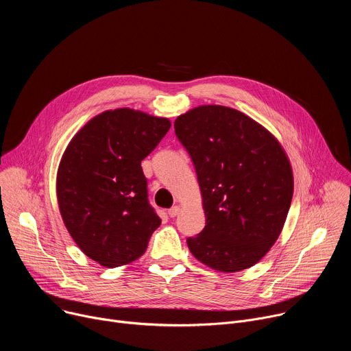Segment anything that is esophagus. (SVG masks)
<instances>
[{
  "label": "esophagus",
  "instance_id": "obj_1",
  "mask_svg": "<svg viewBox=\"0 0 351 351\" xmlns=\"http://www.w3.org/2000/svg\"><path fill=\"white\" fill-rule=\"evenodd\" d=\"M179 213H180V207H179V206H175V207H172V208L168 211V214H169L171 218H175L176 215H179Z\"/></svg>",
  "mask_w": 351,
  "mask_h": 351
}]
</instances>
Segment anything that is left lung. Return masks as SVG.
Wrapping results in <instances>:
<instances>
[{
    "instance_id": "1",
    "label": "left lung",
    "mask_w": 351,
    "mask_h": 351,
    "mask_svg": "<svg viewBox=\"0 0 351 351\" xmlns=\"http://www.w3.org/2000/svg\"><path fill=\"white\" fill-rule=\"evenodd\" d=\"M203 195L206 226L187 237L191 254L221 272L257 264L279 237L293 173L278 140L240 111L197 107L175 121Z\"/></svg>"
}]
</instances>
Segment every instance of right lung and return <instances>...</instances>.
Here are the masks:
<instances>
[{
  "instance_id": "right-lung-1",
  "label": "right lung",
  "mask_w": 351,
  "mask_h": 351,
  "mask_svg": "<svg viewBox=\"0 0 351 351\" xmlns=\"http://www.w3.org/2000/svg\"><path fill=\"white\" fill-rule=\"evenodd\" d=\"M169 128L167 118L119 108L93 118L66 147L57 175L60 211L75 243L99 265L137 260L161 225L141 161Z\"/></svg>"
}]
</instances>
